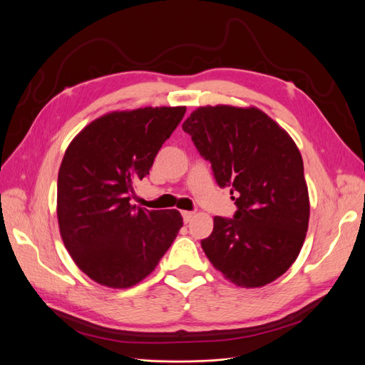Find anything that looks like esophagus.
I'll list each match as a JSON object with an SVG mask.
<instances>
[{
    "label": "esophagus",
    "mask_w": 365,
    "mask_h": 365,
    "mask_svg": "<svg viewBox=\"0 0 365 365\" xmlns=\"http://www.w3.org/2000/svg\"><path fill=\"white\" fill-rule=\"evenodd\" d=\"M181 215H182V217H184V222H185V224L190 222V220H192L193 216H195L193 212H181Z\"/></svg>",
    "instance_id": "esophagus-1"
}]
</instances>
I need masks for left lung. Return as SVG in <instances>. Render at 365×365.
Wrapping results in <instances>:
<instances>
[{
    "instance_id": "8db88e82",
    "label": "left lung",
    "mask_w": 365,
    "mask_h": 365,
    "mask_svg": "<svg viewBox=\"0 0 365 365\" xmlns=\"http://www.w3.org/2000/svg\"><path fill=\"white\" fill-rule=\"evenodd\" d=\"M182 129L236 197L233 219L213 217L201 240L213 267L240 288H262L291 268L309 225L303 158L277 121L256 106H200Z\"/></svg>"
}]
</instances>
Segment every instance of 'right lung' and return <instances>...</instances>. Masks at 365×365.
I'll use <instances>...</instances> for the list:
<instances>
[{"mask_svg": "<svg viewBox=\"0 0 365 365\" xmlns=\"http://www.w3.org/2000/svg\"><path fill=\"white\" fill-rule=\"evenodd\" d=\"M185 114V106H146L93 120L65 150L58 175V222L63 245L96 283L126 289L145 280L182 227L178 210L130 204Z\"/></svg>", "mask_w": 365, "mask_h": 365, "instance_id": "1", "label": "right lung"}]
</instances>
